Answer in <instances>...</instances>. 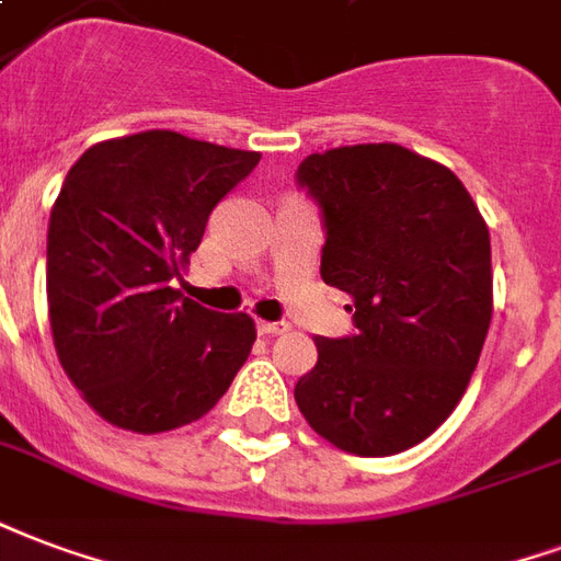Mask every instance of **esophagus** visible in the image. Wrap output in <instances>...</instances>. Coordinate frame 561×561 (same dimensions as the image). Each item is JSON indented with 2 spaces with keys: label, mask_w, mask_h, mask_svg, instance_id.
<instances>
[{
  "label": "esophagus",
  "mask_w": 561,
  "mask_h": 561,
  "mask_svg": "<svg viewBox=\"0 0 561 561\" xmlns=\"http://www.w3.org/2000/svg\"><path fill=\"white\" fill-rule=\"evenodd\" d=\"M291 327L285 321H259V333L261 335H282V333H288Z\"/></svg>",
  "instance_id": "obj_1"
}]
</instances>
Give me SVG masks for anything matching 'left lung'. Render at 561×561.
<instances>
[{"label": "left lung", "instance_id": "1", "mask_svg": "<svg viewBox=\"0 0 561 561\" xmlns=\"http://www.w3.org/2000/svg\"><path fill=\"white\" fill-rule=\"evenodd\" d=\"M297 181L321 205V276L351 294L356 333L314 339L294 386L335 449L386 458L451 416L493 314L491 234L458 175L396 142L306 157Z\"/></svg>", "mask_w": 561, "mask_h": 561}]
</instances>
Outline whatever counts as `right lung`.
I'll use <instances>...</instances> for the list:
<instances>
[{"mask_svg":"<svg viewBox=\"0 0 561 561\" xmlns=\"http://www.w3.org/2000/svg\"><path fill=\"white\" fill-rule=\"evenodd\" d=\"M259 151L145 130L91 145L49 214L56 354L89 408L136 434L190 425L226 396L255 342L247 312L181 297L207 217Z\"/></svg>","mask_w":561,"mask_h":561,"instance_id":"right-lung-1","label":"right lung"}]
</instances>
